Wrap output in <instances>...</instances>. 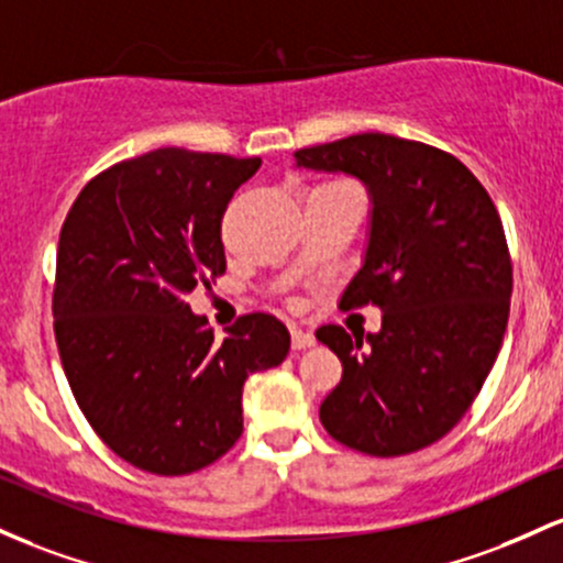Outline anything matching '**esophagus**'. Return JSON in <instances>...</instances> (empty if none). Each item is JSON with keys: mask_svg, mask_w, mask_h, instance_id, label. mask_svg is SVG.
Wrapping results in <instances>:
<instances>
[{"mask_svg": "<svg viewBox=\"0 0 563 563\" xmlns=\"http://www.w3.org/2000/svg\"><path fill=\"white\" fill-rule=\"evenodd\" d=\"M313 343H316V338H313L311 332L298 330V327H292V349H295V351H306V349H311Z\"/></svg>", "mask_w": 563, "mask_h": 563, "instance_id": "1", "label": "esophagus"}]
</instances>
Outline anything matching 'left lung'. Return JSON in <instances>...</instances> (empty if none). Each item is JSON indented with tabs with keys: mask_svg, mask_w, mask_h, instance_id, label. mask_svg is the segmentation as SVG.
I'll return each instance as SVG.
<instances>
[{
	"mask_svg": "<svg viewBox=\"0 0 563 563\" xmlns=\"http://www.w3.org/2000/svg\"><path fill=\"white\" fill-rule=\"evenodd\" d=\"M295 162L353 175L372 201L364 263L340 308L372 302L383 327L316 330L343 364L321 426L372 457L418 452L463 420L500 353L514 289L500 214L463 162L418 141L364 132Z\"/></svg>",
	"mask_w": 563,
	"mask_h": 563,
	"instance_id": "1",
	"label": "left lung"
}]
</instances>
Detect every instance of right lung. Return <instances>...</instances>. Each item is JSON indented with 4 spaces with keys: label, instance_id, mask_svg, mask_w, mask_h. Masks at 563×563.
<instances>
[{
    "label": "right lung",
    "instance_id": "right-lung-1",
    "mask_svg": "<svg viewBox=\"0 0 563 563\" xmlns=\"http://www.w3.org/2000/svg\"><path fill=\"white\" fill-rule=\"evenodd\" d=\"M261 159L156 148L81 188L58 242L60 364L92 431L156 476H186L242 435L252 372L279 366L289 332L247 313L220 343L186 302L225 271L220 220Z\"/></svg>",
    "mask_w": 563,
    "mask_h": 563
}]
</instances>
